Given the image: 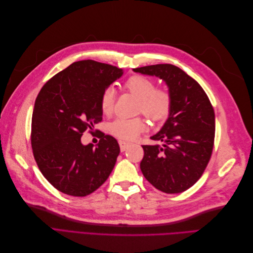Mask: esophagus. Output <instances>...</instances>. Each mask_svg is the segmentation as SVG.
Here are the masks:
<instances>
[{
	"label": "esophagus",
	"instance_id": "obj_1",
	"mask_svg": "<svg viewBox=\"0 0 253 253\" xmlns=\"http://www.w3.org/2000/svg\"><path fill=\"white\" fill-rule=\"evenodd\" d=\"M119 145H120V151L125 152L128 147V143H126L125 141H119Z\"/></svg>",
	"mask_w": 253,
	"mask_h": 253
}]
</instances>
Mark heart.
Returning a JSON list of instances; mask_svg holds the SVG:
<instances>
[{
	"mask_svg": "<svg viewBox=\"0 0 253 253\" xmlns=\"http://www.w3.org/2000/svg\"><path fill=\"white\" fill-rule=\"evenodd\" d=\"M126 87L140 99L139 110L152 120H162L168 116L171 108V98L166 90L155 89V83L142 76H133ZM115 91L112 87L103 90L100 97V109L103 114L110 115L114 108ZM145 129L141 119L117 118L109 125L110 133L122 141H132Z\"/></svg>",
	"mask_w": 253,
	"mask_h": 253,
	"instance_id": "1",
	"label": "heart"
}]
</instances>
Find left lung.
<instances>
[{"mask_svg": "<svg viewBox=\"0 0 253 253\" xmlns=\"http://www.w3.org/2000/svg\"><path fill=\"white\" fill-rule=\"evenodd\" d=\"M133 71L165 81L171 98L168 119L150 137L164 144L142 145L141 172L162 192L181 193L201 178L210 160L215 136L214 110L200 83L177 66L156 64Z\"/></svg>", "mask_w": 253, "mask_h": 253, "instance_id": "8db88e82", "label": "left lung"}]
</instances>
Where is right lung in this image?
Returning <instances> with one entry per match:
<instances>
[{"label":"right lung","instance_id":"add662e5","mask_svg":"<svg viewBox=\"0 0 253 253\" xmlns=\"http://www.w3.org/2000/svg\"><path fill=\"white\" fill-rule=\"evenodd\" d=\"M124 75L116 66L82 60L49 79L38 95L32 120V147L38 167L60 192L93 193L108 179L120 148L113 136L82 144V133L102 120L100 97Z\"/></svg>","mask_w":253,"mask_h":253}]
</instances>
